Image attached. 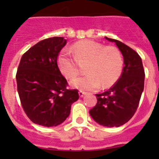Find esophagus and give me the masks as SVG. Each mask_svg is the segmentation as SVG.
<instances>
[{
    "mask_svg": "<svg viewBox=\"0 0 159 159\" xmlns=\"http://www.w3.org/2000/svg\"><path fill=\"white\" fill-rule=\"evenodd\" d=\"M78 93H79L80 97H82L83 96H84V95H86V92H83V91H79V92H78Z\"/></svg>",
    "mask_w": 159,
    "mask_h": 159,
    "instance_id": "obj_1",
    "label": "esophagus"
}]
</instances>
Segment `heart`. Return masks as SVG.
I'll use <instances>...</instances> for the list:
<instances>
[{"mask_svg":"<svg viewBox=\"0 0 159 159\" xmlns=\"http://www.w3.org/2000/svg\"><path fill=\"white\" fill-rule=\"evenodd\" d=\"M74 59L66 52H61L57 58L60 72L67 79H72L79 74L78 64H85L87 74L75 78L71 82L72 87L92 91L111 87L120 78L124 66L122 53L114 46L105 47L92 40H82L71 48Z\"/></svg>","mask_w":159,"mask_h":159,"instance_id":"obj_1","label":"heart"}]
</instances>
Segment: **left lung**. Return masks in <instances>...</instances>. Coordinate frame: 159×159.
I'll return each mask as SVG.
<instances>
[{
	"label": "left lung",
	"instance_id": "left-lung-1",
	"mask_svg": "<svg viewBox=\"0 0 159 159\" xmlns=\"http://www.w3.org/2000/svg\"><path fill=\"white\" fill-rule=\"evenodd\" d=\"M115 42L124 57L123 72L113 87L96 94L97 105L90 115L97 123L106 127H119L128 122L135 113L144 87V69L140 56L122 42Z\"/></svg>",
	"mask_w": 159,
	"mask_h": 159
}]
</instances>
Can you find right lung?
<instances>
[{"instance_id": "add662e5", "label": "right lung", "mask_w": 159, "mask_h": 159, "mask_svg": "<svg viewBox=\"0 0 159 159\" xmlns=\"http://www.w3.org/2000/svg\"><path fill=\"white\" fill-rule=\"evenodd\" d=\"M66 43L62 37L41 40L24 53L19 64L16 82L21 105L30 120L39 125L62 124L79 98L77 89H67L57 67V56Z\"/></svg>"}]
</instances>
